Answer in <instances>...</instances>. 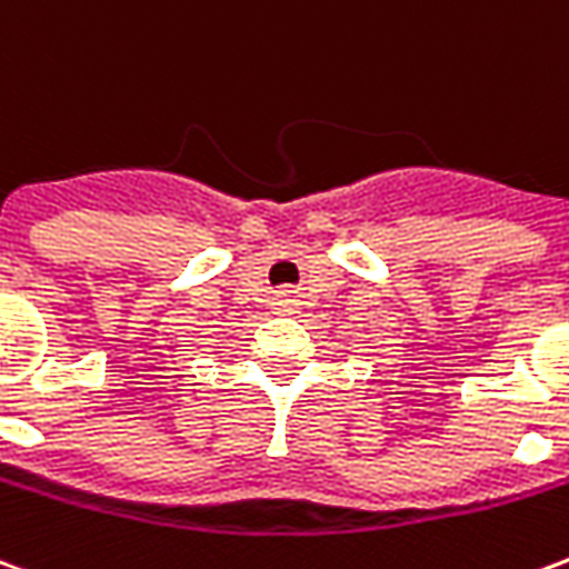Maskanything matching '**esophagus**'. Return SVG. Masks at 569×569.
I'll return each mask as SVG.
<instances>
[{
	"instance_id": "1",
	"label": "esophagus",
	"mask_w": 569,
	"mask_h": 569,
	"mask_svg": "<svg viewBox=\"0 0 569 569\" xmlns=\"http://www.w3.org/2000/svg\"><path fill=\"white\" fill-rule=\"evenodd\" d=\"M292 310H296V298L292 296L277 298V313H292Z\"/></svg>"
}]
</instances>
